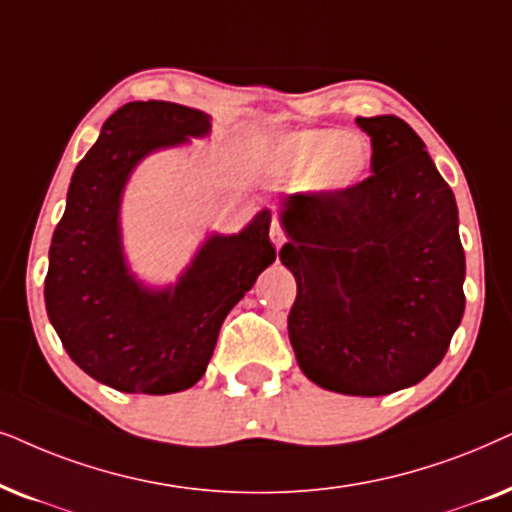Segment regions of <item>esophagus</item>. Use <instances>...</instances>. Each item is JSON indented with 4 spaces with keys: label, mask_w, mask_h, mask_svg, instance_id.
Segmentation results:
<instances>
[{
    "label": "esophagus",
    "mask_w": 512,
    "mask_h": 512,
    "mask_svg": "<svg viewBox=\"0 0 512 512\" xmlns=\"http://www.w3.org/2000/svg\"><path fill=\"white\" fill-rule=\"evenodd\" d=\"M269 236H271V243L276 245V248H281V245L288 241V236H285V231L281 229V224L278 222H274L271 224V231H269Z\"/></svg>",
    "instance_id": "esophagus-1"
}]
</instances>
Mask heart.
I'll return each mask as SVG.
<instances>
[{
	"instance_id": "b5f03b06",
	"label": "heart",
	"mask_w": 512,
	"mask_h": 512,
	"mask_svg": "<svg viewBox=\"0 0 512 512\" xmlns=\"http://www.w3.org/2000/svg\"><path fill=\"white\" fill-rule=\"evenodd\" d=\"M250 163L269 180L337 196L356 189L370 173L372 145L358 131L304 128L271 135L257 145Z\"/></svg>"
}]
</instances>
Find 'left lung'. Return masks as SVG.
<instances>
[{
    "instance_id": "obj_1",
    "label": "left lung",
    "mask_w": 512,
    "mask_h": 512,
    "mask_svg": "<svg viewBox=\"0 0 512 512\" xmlns=\"http://www.w3.org/2000/svg\"><path fill=\"white\" fill-rule=\"evenodd\" d=\"M372 175L346 194L283 201L281 262L297 281L288 335L313 384L388 395L419 384L463 318L466 255L454 192L393 114L358 117Z\"/></svg>"
}]
</instances>
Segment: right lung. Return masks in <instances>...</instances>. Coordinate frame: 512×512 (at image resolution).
Instances as JSON below:
<instances>
[{"instance_id":"add662e5","label":"right lung","mask_w":512,"mask_h":512,"mask_svg":"<svg viewBox=\"0 0 512 512\" xmlns=\"http://www.w3.org/2000/svg\"><path fill=\"white\" fill-rule=\"evenodd\" d=\"M208 133L210 117L201 109L128 102L102 124L67 189L49 250L46 313L74 363L121 393L192 388L227 313L276 260L264 208L238 234H210L173 285L152 288L128 267L121 199L133 170L159 149Z\"/></svg>"}]
</instances>
